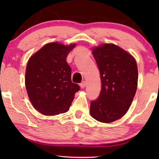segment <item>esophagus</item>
I'll list each match as a JSON object with an SVG mask.
<instances>
[{
  "label": "esophagus",
  "mask_w": 159,
  "mask_h": 159,
  "mask_svg": "<svg viewBox=\"0 0 159 159\" xmlns=\"http://www.w3.org/2000/svg\"><path fill=\"white\" fill-rule=\"evenodd\" d=\"M85 86H86V82L85 81H83L82 82V83H80V88H85Z\"/></svg>",
  "instance_id": "34e87169"
}]
</instances>
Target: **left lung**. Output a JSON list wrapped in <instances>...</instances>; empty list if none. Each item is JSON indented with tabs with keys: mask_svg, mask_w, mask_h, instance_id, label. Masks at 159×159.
<instances>
[{
	"mask_svg": "<svg viewBox=\"0 0 159 159\" xmlns=\"http://www.w3.org/2000/svg\"><path fill=\"white\" fill-rule=\"evenodd\" d=\"M98 66L101 91L90 103L91 116L103 123H111L125 116L131 106L138 88L136 61L129 53L113 43H103L92 48Z\"/></svg>",
	"mask_w": 159,
	"mask_h": 159,
	"instance_id": "8db88e82",
	"label": "left lung"
}]
</instances>
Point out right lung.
I'll list each match as a JSON object with an SVG mask.
<instances>
[{
  "mask_svg": "<svg viewBox=\"0 0 159 159\" xmlns=\"http://www.w3.org/2000/svg\"><path fill=\"white\" fill-rule=\"evenodd\" d=\"M75 45L47 43L28 60L26 89L32 105L40 114L56 116L68 111L80 90L71 82V69L66 62L67 55Z\"/></svg>",
  "mask_w": 159,
  "mask_h": 159,
  "instance_id": "obj_1",
  "label": "right lung"
}]
</instances>
